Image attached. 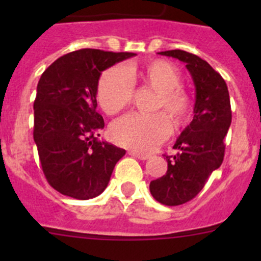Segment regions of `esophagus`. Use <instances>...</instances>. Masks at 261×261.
<instances>
[{
	"instance_id": "esophagus-1",
	"label": "esophagus",
	"mask_w": 261,
	"mask_h": 261,
	"mask_svg": "<svg viewBox=\"0 0 261 261\" xmlns=\"http://www.w3.org/2000/svg\"><path fill=\"white\" fill-rule=\"evenodd\" d=\"M129 155L136 156V158H138V159H142V161H145V159H147V158H150V155H149V154H145V153H138V151H135V150H129Z\"/></svg>"
}]
</instances>
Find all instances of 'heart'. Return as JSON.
Here are the masks:
<instances>
[{
    "instance_id": "b5f03b06",
    "label": "heart",
    "mask_w": 261,
    "mask_h": 261,
    "mask_svg": "<svg viewBox=\"0 0 261 261\" xmlns=\"http://www.w3.org/2000/svg\"><path fill=\"white\" fill-rule=\"evenodd\" d=\"M133 78L158 91L155 110H165L174 125L180 126L190 119L192 100L181 86L180 70L166 60H153L141 68L114 66L99 80L96 99L106 114L115 115L129 106L135 94ZM171 121L165 112L129 114L116 120L110 129L112 141L135 151H150L167 140Z\"/></svg>"
}]
</instances>
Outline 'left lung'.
Wrapping results in <instances>:
<instances>
[{
	"instance_id": "obj_1",
	"label": "left lung",
	"mask_w": 261,
	"mask_h": 261,
	"mask_svg": "<svg viewBox=\"0 0 261 261\" xmlns=\"http://www.w3.org/2000/svg\"><path fill=\"white\" fill-rule=\"evenodd\" d=\"M159 53L186 62L196 87L193 120L175 142L176 154L166 155L167 172L150 181L156 201L176 206L195 199L212 172L222 165L231 106L225 80L205 60L180 49Z\"/></svg>"
}]
</instances>
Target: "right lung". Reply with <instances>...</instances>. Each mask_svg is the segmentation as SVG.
Masks as SVG:
<instances>
[{"instance_id":"add662e5","label":"right lung","mask_w":261,"mask_h":261,"mask_svg":"<svg viewBox=\"0 0 261 261\" xmlns=\"http://www.w3.org/2000/svg\"><path fill=\"white\" fill-rule=\"evenodd\" d=\"M136 56L84 48L66 53L39 80L34 102V141L50 187L78 200L93 199L106 190L124 149L99 141L105 128L96 112L102 71Z\"/></svg>"}]
</instances>
